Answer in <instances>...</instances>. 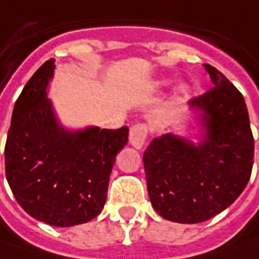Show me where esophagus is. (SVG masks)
Listing matches in <instances>:
<instances>
[{"label":"esophagus","mask_w":259,"mask_h":259,"mask_svg":"<svg viewBox=\"0 0 259 259\" xmlns=\"http://www.w3.org/2000/svg\"><path fill=\"white\" fill-rule=\"evenodd\" d=\"M147 133H149V127L144 123H137L135 126H132L129 135L130 144L135 149H142L146 139H147Z\"/></svg>","instance_id":"esophagus-1"}]
</instances>
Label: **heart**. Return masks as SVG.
Segmentation results:
<instances>
[{
    "mask_svg": "<svg viewBox=\"0 0 259 259\" xmlns=\"http://www.w3.org/2000/svg\"><path fill=\"white\" fill-rule=\"evenodd\" d=\"M171 83V80L170 79H159V80H156L153 85L154 88H166ZM190 98V88L187 85H179L176 88V93H174V100L177 102V103H184V102H187Z\"/></svg>",
    "mask_w": 259,
    "mask_h": 259,
    "instance_id": "heart-1",
    "label": "heart"
}]
</instances>
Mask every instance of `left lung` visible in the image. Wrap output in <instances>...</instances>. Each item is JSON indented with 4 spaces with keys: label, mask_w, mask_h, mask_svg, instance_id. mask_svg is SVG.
Here are the masks:
<instances>
[{
    "label": "left lung",
    "mask_w": 259,
    "mask_h": 259,
    "mask_svg": "<svg viewBox=\"0 0 259 259\" xmlns=\"http://www.w3.org/2000/svg\"><path fill=\"white\" fill-rule=\"evenodd\" d=\"M212 89L190 100L203 127L201 140L166 133L143 154L147 191L154 210L168 221L197 224L240 197L254 163V137L244 96L211 65Z\"/></svg>",
    "instance_id": "1"
}]
</instances>
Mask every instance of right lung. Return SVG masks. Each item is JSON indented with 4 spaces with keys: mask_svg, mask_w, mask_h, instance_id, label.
<instances>
[{
    "mask_svg": "<svg viewBox=\"0 0 259 259\" xmlns=\"http://www.w3.org/2000/svg\"><path fill=\"white\" fill-rule=\"evenodd\" d=\"M54 69L55 59L44 63L15 102L5 143V176L31 217L72 227L103 210L116 154L127 144L129 127H63L48 99Z\"/></svg>",
    "mask_w": 259,
    "mask_h": 259,
    "instance_id": "obj_1",
    "label": "right lung"
}]
</instances>
